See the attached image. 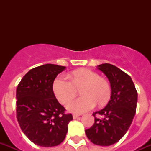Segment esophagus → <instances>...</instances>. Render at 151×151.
I'll return each mask as SVG.
<instances>
[{
    "instance_id": "34e87169",
    "label": "esophagus",
    "mask_w": 151,
    "mask_h": 151,
    "mask_svg": "<svg viewBox=\"0 0 151 151\" xmlns=\"http://www.w3.org/2000/svg\"><path fill=\"white\" fill-rule=\"evenodd\" d=\"M78 117H80V115H79V114H73V119H76V118H78Z\"/></svg>"
}]
</instances>
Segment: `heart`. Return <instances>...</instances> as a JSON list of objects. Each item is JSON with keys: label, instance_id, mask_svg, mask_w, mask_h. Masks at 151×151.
<instances>
[{"label": "heart", "instance_id": "1", "mask_svg": "<svg viewBox=\"0 0 151 151\" xmlns=\"http://www.w3.org/2000/svg\"><path fill=\"white\" fill-rule=\"evenodd\" d=\"M68 78L59 76L53 83L55 96L62 104H66L81 89L79 99L66 106L69 111L77 114L92 110L96 104L99 106L108 103L111 96V86L105 78L88 69H81L69 74Z\"/></svg>", "mask_w": 151, "mask_h": 151}]
</instances>
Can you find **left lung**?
<instances>
[{
    "mask_svg": "<svg viewBox=\"0 0 151 151\" xmlns=\"http://www.w3.org/2000/svg\"><path fill=\"white\" fill-rule=\"evenodd\" d=\"M98 69L110 81L111 96L105 108L93 113L95 123L85 133L96 145L110 146L118 142L129 130L136 114L138 94L131 77L117 66L103 63ZM96 113L103 118H96Z\"/></svg>",
    "mask_w": 151,
    "mask_h": 151,
    "instance_id": "8db88e82",
    "label": "left lung"
}]
</instances>
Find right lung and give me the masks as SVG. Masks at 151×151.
<instances>
[{"label": "right lung", "instance_id": "right-lung-1", "mask_svg": "<svg viewBox=\"0 0 151 151\" xmlns=\"http://www.w3.org/2000/svg\"><path fill=\"white\" fill-rule=\"evenodd\" d=\"M65 66L45 64L31 69L16 89V117L29 140L43 147L60 144L68 131L71 114L58 102L53 82Z\"/></svg>", "mask_w": 151, "mask_h": 151}]
</instances>
